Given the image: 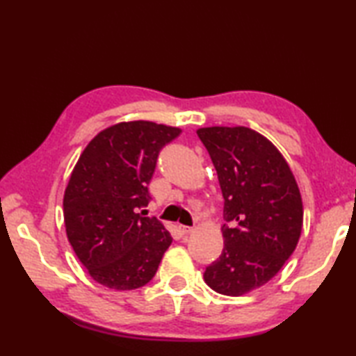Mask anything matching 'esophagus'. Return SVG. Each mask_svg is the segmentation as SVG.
<instances>
[{
  "label": "esophagus",
  "mask_w": 356,
  "mask_h": 356,
  "mask_svg": "<svg viewBox=\"0 0 356 356\" xmlns=\"http://www.w3.org/2000/svg\"><path fill=\"white\" fill-rule=\"evenodd\" d=\"M179 231L182 234H190L193 231L191 226H185V225H179Z\"/></svg>",
  "instance_id": "1"
}]
</instances>
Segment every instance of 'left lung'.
<instances>
[{
    "label": "left lung",
    "instance_id": "left-lung-1",
    "mask_svg": "<svg viewBox=\"0 0 356 356\" xmlns=\"http://www.w3.org/2000/svg\"><path fill=\"white\" fill-rule=\"evenodd\" d=\"M225 197V248L204 280L215 292L238 297L280 272L298 243L303 204L284 156L246 127L197 130Z\"/></svg>",
    "mask_w": 356,
    "mask_h": 356
}]
</instances>
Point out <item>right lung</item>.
I'll return each mask as SVG.
<instances>
[{
	"mask_svg": "<svg viewBox=\"0 0 356 356\" xmlns=\"http://www.w3.org/2000/svg\"><path fill=\"white\" fill-rule=\"evenodd\" d=\"M180 129L134 120L94 138L83 150L64 193V222L76 257L92 278L116 291L143 287L154 278L172 237L140 209L160 150Z\"/></svg>",
	"mask_w": 356,
	"mask_h": 356,
	"instance_id": "1",
	"label": "right lung"
}]
</instances>
